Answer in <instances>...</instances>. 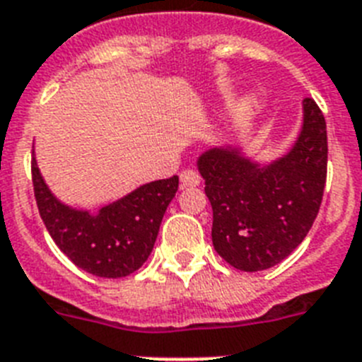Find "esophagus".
<instances>
[{
	"label": "esophagus",
	"instance_id": "1",
	"mask_svg": "<svg viewBox=\"0 0 362 362\" xmlns=\"http://www.w3.org/2000/svg\"><path fill=\"white\" fill-rule=\"evenodd\" d=\"M200 184V175L193 169H185L180 173V187L187 189V187H197Z\"/></svg>",
	"mask_w": 362,
	"mask_h": 362
}]
</instances>
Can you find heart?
<instances>
[{
    "label": "heart",
    "instance_id": "b5f03b06",
    "mask_svg": "<svg viewBox=\"0 0 362 362\" xmlns=\"http://www.w3.org/2000/svg\"><path fill=\"white\" fill-rule=\"evenodd\" d=\"M251 107H253V100H251V98L242 100V102L238 103V107H237V109H235V112H233V122H235V124H240V122L244 120V118H246L247 115H250Z\"/></svg>",
    "mask_w": 362,
    "mask_h": 362
}]
</instances>
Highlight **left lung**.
I'll use <instances>...</instances> for the list:
<instances>
[{
  "instance_id": "1",
  "label": "left lung",
  "mask_w": 362,
  "mask_h": 362,
  "mask_svg": "<svg viewBox=\"0 0 362 362\" xmlns=\"http://www.w3.org/2000/svg\"><path fill=\"white\" fill-rule=\"evenodd\" d=\"M303 107V131L275 162H251L237 147H215L199 158L213 207V246L240 272L284 260L319 213L328 168L326 120L315 100L304 98Z\"/></svg>"
}]
</instances>
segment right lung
<instances>
[{"instance_id":"add662e5","label":"right lung","mask_w":362,"mask_h":362,"mask_svg":"<svg viewBox=\"0 0 362 362\" xmlns=\"http://www.w3.org/2000/svg\"><path fill=\"white\" fill-rule=\"evenodd\" d=\"M37 211L56 246L83 272L118 279L136 272L151 255L178 177L140 185L98 213L72 209L50 193L33 156Z\"/></svg>"}]
</instances>
